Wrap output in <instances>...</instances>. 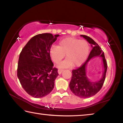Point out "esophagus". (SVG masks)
Here are the masks:
<instances>
[{
    "label": "esophagus",
    "mask_w": 123,
    "mask_h": 123,
    "mask_svg": "<svg viewBox=\"0 0 123 123\" xmlns=\"http://www.w3.org/2000/svg\"><path fill=\"white\" fill-rule=\"evenodd\" d=\"M63 71V69H59V70H58V73H59V74H61L62 73V72Z\"/></svg>",
    "instance_id": "obj_1"
}]
</instances>
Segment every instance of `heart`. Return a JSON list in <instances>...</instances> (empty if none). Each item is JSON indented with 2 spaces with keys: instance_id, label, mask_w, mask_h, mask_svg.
I'll return each mask as SVG.
<instances>
[{
  "instance_id": "1",
  "label": "heart",
  "mask_w": 123,
  "mask_h": 123,
  "mask_svg": "<svg viewBox=\"0 0 123 123\" xmlns=\"http://www.w3.org/2000/svg\"><path fill=\"white\" fill-rule=\"evenodd\" d=\"M89 51L88 43L74 37H67L60 41L57 46L52 45L49 49V55L56 64L59 63L64 57L66 59L58 65L64 68L73 66L79 67L86 61Z\"/></svg>"
}]
</instances>
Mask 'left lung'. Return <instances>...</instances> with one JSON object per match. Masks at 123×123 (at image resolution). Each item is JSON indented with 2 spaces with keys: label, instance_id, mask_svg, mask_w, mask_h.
Masks as SVG:
<instances>
[{
  "label": "left lung",
  "instance_id": "left-lung-1",
  "mask_svg": "<svg viewBox=\"0 0 123 123\" xmlns=\"http://www.w3.org/2000/svg\"><path fill=\"white\" fill-rule=\"evenodd\" d=\"M91 44L92 50L85 63L80 67L72 71L71 81L69 83V88L74 94L81 98H88L96 94L100 90L105 81L107 71V62L105 55L99 45L95 42L86 35H80ZM99 57L102 58L104 71L102 78L97 82H91L86 76V68L88 62L93 58Z\"/></svg>",
  "mask_w": 123,
  "mask_h": 123
}]
</instances>
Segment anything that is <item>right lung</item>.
I'll return each instance as SVG.
<instances>
[{"mask_svg":"<svg viewBox=\"0 0 123 123\" xmlns=\"http://www.w3.org/2000/svg\"><path fill=\"white\" fill-rule=\"evenodd\" d=\"M59 35L38 34L26 43L19 55L17 76L24 89L32 97L39 98L53 91L59 75L49 55V49Z\"/></svg>","mask_w":123,"mask_h":123,"instance_id":"right-lung-1","label":"right lung"}]
</instances>
